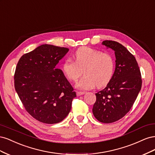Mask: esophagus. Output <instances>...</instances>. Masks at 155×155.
I'll return each mask as SVG.
<instances>
[{"label":"esophagus","instance_id":"obj_1","mask_svg":"<svg viewBox=\"0 0 155 155\" xmlns=\"http://www.w3.org/2000/svg\"><path fill=\"white\" fill-rule=\"evenodd\" d=\"M84 94H85V92H76V94H77V96H82Z\"/></svg>","mask_w":155,"mask_h":155}]
</instances>
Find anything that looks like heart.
Returning a JSON list of instances; mask_svg holds the SVG:
<instances>
[{"instance_id": "1", "label": "heart", "mask_w": 155, "mask_h": 155, "mask_svg": "<svg viewBox=\"0 0 155 155\" xmlns=\"http://www.w3.org/2000/svg\"><path fill=\"white\" fill-rule=\"evenodd\" d=\"M74 61L70 58L64 61L62 70L68 80L75 81L83 76L76 84V87L82 91H88L107 85L113 76L114 61L108 53L101 52L89 47L79 48L74 54Z\"/></svg>"}]
</instances>
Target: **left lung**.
I'll use <instances>...</instances> for the list:
<instances>
[{"label": "left lung", "mask_w": 155, "mask_h": 155, "mask_svg": "<svg viewBox=\"0 0 155 155\" xmlns=\"http://www.w3.org/2000/svg\"><path fill=\"white\" fill-rule=\"evenodd\" d=\"M102 45L114 51L116 67L107 87L96 94L92 112L100 122L110 124L130 110L141 90L142 78L137 60L125 46L108 40Z\"/></svg>", "instance_id": "8db88e82"}]
</instances>
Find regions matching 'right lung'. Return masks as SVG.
I'll return each instance as SVG.
<instances>
[{"label":"right lung","mask_w":155,"mask_h":155,"mask_svg":"<svg viewBox=\"0 0 155 155\" xmlns=\"http://www.w3.org/2000/svg\"><path fill=\"white\" fill-rule=\"evenodd\" d=\"M68 50L42 45L23 55L17 64L15 91L26 111L42 123L54 124L63 120L76 97L62 70L55 67Z\"/></svg>","instance_id":"right-lung-1"}]
</instances>
